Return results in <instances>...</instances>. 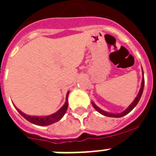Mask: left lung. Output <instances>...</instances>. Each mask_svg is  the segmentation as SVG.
<instances>
[{
	"label": "left lung",
	"instance_id": "obj_1",
	"mask_svg": "<svg viewBox=\"0 0 156 156\" xmlns=\"http://www.w3.org/2000/svg\"><path fill=\"white\" fill-rule=\"evenodd\" d=\"M143 88H144V76L143 77V81H142V85H141V88H140V90H139V92H138V95H137V97L134 99V100L133 101V103L129 105V106L125 110L124 112H122L121 113H117V114H114V113H111V112H105L102 109H100L99 107H97L95 105L94 103H92V105L94 107V108L98 111L100 113H101L102 115L104 116H110V117H121V116H126V114H128L129 112H130L133 108H134V107L138 104V101L140 100L141 96H142V94H143Z\"/></svg>",
	"mask_w": 156,
	"mask_h": 156
}]
</instances>
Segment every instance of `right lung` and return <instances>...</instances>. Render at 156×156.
<instances>
[{
  "mask_svg": "<svg viewBox=\"0 0 156 156\" xmlns=\"http://www.w3.org/2000/svg\"><path fill=\"white\" fill-rule=\"evenodd\" d=\"M69 93H67L66 95V101L65 103L62 108L61 109H59L58 111L55 112V113L52 114V115H49V116H28V115H26L25 113H23L19 110V109L17 108V110L18 111V112L22 115V116L27 120L28 121H30V123L35 124V125H37V126H49V125H52V124L55 123V122H57L58 121H60L63 116L65 115V113L66 112V110L68 108V95Z\"/></svg>",
  "mask_w": 156,
  "mask_h": 156,
  "instance_id": "1",
  "label": "right lung"
}]
</instances>
